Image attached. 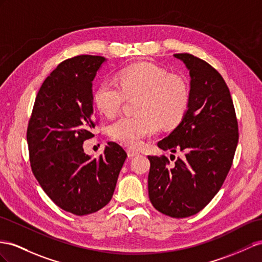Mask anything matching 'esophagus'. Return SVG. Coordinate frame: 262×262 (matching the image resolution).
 I'll list each match as a JSON object with an SVG mask.
<instances>
[{"label": "esophagus", "mask_w": 262, "mask_h": 262, "mask_svg": "<svg viewBox=\"0 0 262 262\" xmlns=\"http://www.w3.org/2000/svg\"><path fill=\"white\" fill-rule=\"evenodd\" d=\"M127 155H128L129 158H133V157L139 155V152L137 150H134V149L129 148V149H127Z\"/></svg>", "instance_id": "1"}]
</instances>
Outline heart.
Returning a JSON list of instances; mask_svg holds the SVG:
<instances>
[{
    "label": "heart",
    "instance_id": "heart-1",
    "mask_svg": "<svg viewBox=\"0 0 262 262\" xmlns=\"http://www.w3.org/2000/svg\"><path fill=\"white\" fill-rule=\"evenodd\" d=\"M137 115H125L110 125V136L132 148L142 146L146 137L156 135L164 126L182 122L189 103V89L179 75L150 63H139L119 72L117 83L105 79L94 92L99 112L112 117L127 97H136Z\"/></svg>",
    "mask_w": 262,
    "mask_h": 262
}]
</instances>
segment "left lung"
I'll return each mask as SVG.
<instances>
[{
  "label": "left lung",
  "instance_id": "obj_1",
  "mask_svg": "<svg viewBox=\"0 0 262 262\" xmlns=\"http://www.w3.org/2000/svg\"><path fill=\"white\" fill-rule=\"evenodd\" d=\"M173 56L189 71V103L180 124L157 145L163 150H180L184 157L170 165L166 156H148V195L158 211L186 218L204 209L221 188L232 165L239 134L223 76L188 53Z\"/></svg>",
  "mask_w": 262,
  "mask_h": 262
}]
</instances>
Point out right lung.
I'll return each instance as SVG.
<instances>
[{
    "label": "right lung",
    "mask_w": 262,
    "mask_h": 262,
    "mask_svg": "<svg viewBox=\"0 0 262 262\" xmlns=\"http://www.w3.org/2000/svg\"><path fill=\"white\" fill-rule=\"evenodd\" d=\"M103 56L79 55L62 62L39 89L29 122L31 168L53 203L76 216L110 203L126 151L110 142L98 158L84 152L94 136L93 80Z\"/></svg>",
    "instance_id": "add662e5"
}]
</instances>
